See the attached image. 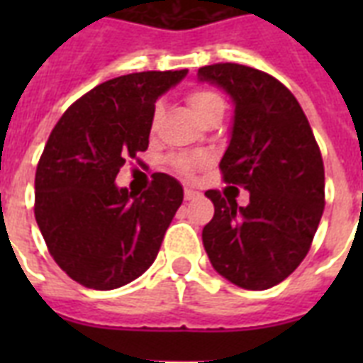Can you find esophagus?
Here are the masks:
<instances>
[{"instance_id": "esophagus-1", "label": "esophagus", "mask_w": 363, "mask_h": 363, "mask_svg": "<svg viewBox=\"0 0 363 363\" xmlns=\"http://www.w3.org/2000/svg\"><path fill=\"white\" fill-rule=\"evenodd\" d=\"M201 194L198 192V190H194L192 186H184V199L186 201H192V199H198Z\"/></svg>"}]
</instances>
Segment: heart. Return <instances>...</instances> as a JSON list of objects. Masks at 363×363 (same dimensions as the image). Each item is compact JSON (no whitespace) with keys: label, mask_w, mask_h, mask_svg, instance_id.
<instances>
[{"label":"heart","mask_w":363,"mask_h":363,"mask_svg":"<svg viewBox=\"0 0 363 363\" xmlns=\"http://www.w3.org/2000/svg\"><path fill=\"white\" fill-rule=\"evenodd\" d=\"M188 105L192 107L196 116L201 118L207 111H211L213 107H216V105H224V101H222L220 96L216 92H213V90H194V92L188 94ZM158 116L160 105H156V109H154L152 113V122L158 121ZM203 162V156H179V158L173 160V164H175V167L181 171V173H192V171L196 169V167H199Z\"/></svg>","instance_id":"1"}]
</instances>
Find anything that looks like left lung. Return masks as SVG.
<instances>
[{"label": "left lung", "instance_id": "8db88e82", "mask_svg": "<svg viewBox=\"0 0 363 363\" xmlns=\"http://www.w3.org/2000/svg\"><path fill=\"white\" fill-rule=\"evenodd\" d=\"M199 82L222 88L233 104L230 143L220 160L224 181L250 201L216 190L203 228L205 252L218 275L245 290L282 282L309 252L324 211V164L309 121L284 84L239 64L205 65Z\"/></svg>", "mask_w": 363, "mask_h": 363}]
</instances>
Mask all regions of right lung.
Returning a JSON list of instances; mask_svg holds the SVG:
<instances>
[{"label": "right lung", "instance_id": "right-lung-1", "mask_svg": "<svg viewBox=\"0 0 363 363\" xmlns=\"http://www.w3.org/2000/svg\"><path fill=\"white\" fill-rule=\"evenodd\" d=\"M131 73L77 99L54 125L35 173V220L54 262L79 284L115 290L152 265L181 182L158 173L143 194L116 186L125 160L148 148L156 101L186 77Z\"/></svg>", "mask_w": 363, "mask_h": 363}]
</instances>
